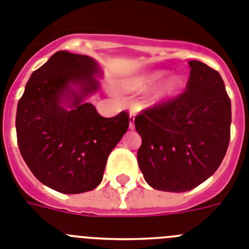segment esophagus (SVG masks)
I'll use <instances>...</instances> for the list:
<instances>
[{
    "mask_svg": "<svg viewBox=\"0 0 249 249\" xmlns=\"http://www.w3.org/2000/svg\"><path fill=\"white\" fill-rule=\"evenodd\" d=\"M134 119H135V115L133 114V112H130V115H129V129H134Z\"/></svg>",
    "mask_w": 249,
    "mask_h": 249,
    "instance_id": "34e87169",
    "label": "esophagus"
}]
</instances>
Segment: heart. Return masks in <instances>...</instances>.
<instances>
[{
	"label": "heart",
	"mask_w": 249,
	"mask_h": 249,
	"mask_svg": "<svg viewBox=\"0 0 249 249\" xmlns=\"http://www.w3.org/2000/svg\"><path fill=\"white\" fill-rule=\"evenodd\" d=\"M160 78H162V73L160 72L143 73V74H139V76L131 77L128 82L125 83V87H126L128 91H131V92H141V91H145L147 89L156 85ZM179 85L181 83H179L178 79H171L170 82L167 83L166 87L160 92H158L157 99H163L166 96L175 93L179 89Z\"/></svg>",
	"instance_id": "1"
}]
</instances>
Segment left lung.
I'll return each instance as SVG.
<instances>
[{
  "label": "left lung",
  "mask_w": 249,
  "mask_h": 249,
  "mask_svg": "<svg viewBox=\"0 0 249 249\" xmlns=\"http://www.w3.org/2000/svg\"><path fill=\"white\" fill-rule=\"evenodd\" d=\"M182 93L145 108L134 119L142 137L138 164L160 191L195 189L220 166L231 139V106L218 71L189 62Z\"/></svg>",
  "instance_id": "1"
}]
</instances>
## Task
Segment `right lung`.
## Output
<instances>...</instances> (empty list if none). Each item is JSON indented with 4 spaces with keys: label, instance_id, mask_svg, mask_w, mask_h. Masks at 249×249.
Returning a JSON list of instances; mask_svg holds the SVG:
<instances>
[{
    "label": "right lung",
    "instance_id": "obj_1",
    "mask_svg": "<svg viewBox=\"0 0 249 249\" xmlns=\"http://www.w3.org/2000/svg\"><path fill=\"white\" fill-rule=\"evenodd\" d=\"M97 64L87 55L54 53L33 72L16 111L20 153L40 182L63 194L91 191L100 185L107 157L129 128V114L102 118L83 96L97 89ZM70 83L83 86L74 95ZM73 96V110L60 105Z\"/></svg>",
    "mask_w": 249,
    "mask_h": 249
}]
</instances>
